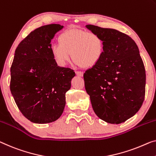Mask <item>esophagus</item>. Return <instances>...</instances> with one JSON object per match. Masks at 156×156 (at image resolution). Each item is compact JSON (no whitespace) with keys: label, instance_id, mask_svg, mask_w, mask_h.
Segmentation results:
<instances>
[{"label":"esophagus","instance_id":"34e87169","mask_svg":"<svg viewBox=\"0 0 156 156\" xmlns=\"http://www.w3.org/2000/svg\"><path fill=\"white\" fill-rule=\"evenodd\" d=\"M76 75L78 76H80V77H83V72L82 71H76Z\"/></svg>","mask_w":156,"mask_h":156}]
</instances>
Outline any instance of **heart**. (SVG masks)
Wrapping results in <instances>:
<instances>
[{"label":"heart","mask_w":156,"mask_h":156,"mask_svg":"<svg viewBox=\"0 0 156 156\" xmlns=\"http://www.w3.org/2000/svg\"><path fill=\"white\" fill-rule=\"evenodd\" d=\"M59 43L53 44L51 52L55 61L64 66L71 59L83 68H92L100 61L104 51V40L94 31L70 28L58 37Z\"/></svg>","instance_id":"b5f03b06"}]
</instances>
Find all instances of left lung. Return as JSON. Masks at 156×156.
<instances>
[{"mask_svg": "<svg viewBox=\"0 0 156 156\" xmlns=\"http://www.w3.org/2000/svg\"><path fill=\"white\" fill-rule=\"evenodd\" d=\"M86 27L104 40L101 60L83 75L86 92L100 119L119 124L137 113L144 100V62L135 42L127 34L91 24Z\"/></svg>", "mask_w": 156, "mask_h": 156, "instance_id": "left-lung-1", "label": "left lung"}]
</instances>
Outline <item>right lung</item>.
Returning <instances> with one entry per match:
<instances>
[{
	"instance_id": "1",
	"label": "right lung",
	"mask_w": 156,
	"mask_h": 156,
	"mask_svg": "<svg viewBox=\"0 0 156 156\" xmlns=\"http://www.w3.org/2000/svg\"><path fill=\"white\" fill-rule=\"evenodd\" d=\"M63 26L48 24L31 31L16 48L10 88L18 108L34 123L54 122L63 113L73 70L57 66L51 41Z\"/></svg>"
}]
</instances>
